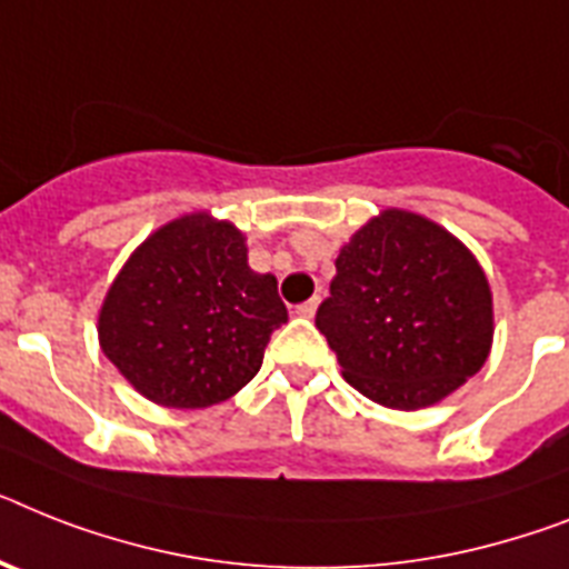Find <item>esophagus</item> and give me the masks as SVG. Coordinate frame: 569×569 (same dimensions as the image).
<instances>
[{
    "label": "esophagus",
    "mask_w": 569,
    "mask_h": 569,
    "mask_svg": "<svg viewBox=\"0 0 569 569\" xmlns=\"http://www.w3.org/2000/svg\"><path fill=\"white\" fill-rule=\"evenodd\" d=\"M317 305H319V296H313V299H308V302L296 305V313H299V317H305V319H311L313 313H317Z\"/></svg>",
    "instance_id": "obj_1"
}]
</instances>
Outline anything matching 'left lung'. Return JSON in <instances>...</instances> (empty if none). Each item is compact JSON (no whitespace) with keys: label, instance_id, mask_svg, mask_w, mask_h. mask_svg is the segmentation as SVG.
Here are the masks:
<instances>
[{"label":"left lung","instance_id":"obj_1","mask_svg":"<svg viewBox=\"0 0 569 569\" xmlns=\"http://www.w3.org/2000/svg\"><path fill=\"white\" fill-rule=\"evenodd\" d=\"M317 328L358 392L419 410L482 369L495 335L491 290L453 234L389 209L340 250Z\"/></svg>","mask_w":569,"mask_h":569}]
</instances>
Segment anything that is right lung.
<instances>
[{"label":"right lung","mask_w":569,"mask_h":569,"mask_svg":"<svg viewBox=\"0 0 569 569\" xmlns=\"http://www.w3.org/2000/svg\"><path fill=\"white\" fill-rule=\"evenodd\" d=\"M288 322L276 276L252 273L243 234L209 214L171 220L130 256L98 317L107 358L144 398L200 410L261 369Z\"/></svg>","instance_id":"1"}]
</instances>
